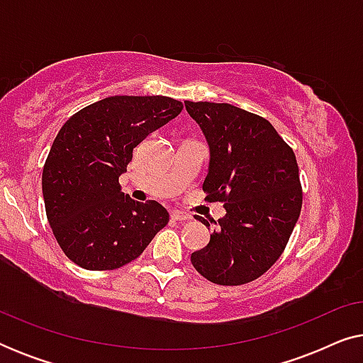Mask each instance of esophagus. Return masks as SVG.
Returning <instances> with one entry per match:
<instances>
[{"label":"esophagus","instance_id":"34e87169","mask_svg":"<svg viewBox=\"0 0 363 363\" xmlns=\"http://www.w3.org/2000/svg\"><path fill=\"white\" fill-rule=\"evenodd\" d=\"M172 218L177 221H190L191 215H188V213H183V211H172Z\"/></svg>","mask_w":363,"mask_h":363}]
</instances>
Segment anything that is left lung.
<instances>
[{
  "instance_id": "1",
  "label": "left lung",
  "mask_w": 363,
  "mask_h": 363,
  "mask_svg": "<svg viewBox=\"0 0 363 363\" xmlns=\"http://www.w3.org/2000/svg\"><path fill=\"white\" fill-rule=\"evenodd\" d=\"M185 107L210 145L203 191L208 201H221L226 210L215 221L208 246L191 252V264L215 284H246L279 259L301 215L296 155L256 113L231 104L186 101Z\"/></svg>"
}]
</instances>
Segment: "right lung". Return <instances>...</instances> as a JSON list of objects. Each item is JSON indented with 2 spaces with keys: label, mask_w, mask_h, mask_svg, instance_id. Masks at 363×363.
<instances>
[{
  "label": "right lung",
  "mask_w": 363,
  "mask_h": 363,
  "mask_svg": "<svg viewBox=\"0 0 363 363\" xmlns=\"http://www.w3.org/2000/svg\"><path fill=\"white\" fill-rule=\"evenodd\" d=\"M165 96H113L64 123L43 168L48 221L69 259L89 271H111L137 259L168 223L155 200L122 193L138 143L182 112Z\"/></svg>",
  "instance_id": "right-lung-1"
}]
</instances>
